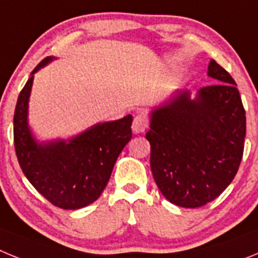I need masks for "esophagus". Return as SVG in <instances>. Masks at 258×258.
Masks as SVG:
<instances>
[{
  "label": "esophagus",
  "mask_w": 258,
  "mask_h": 258,
  "mask_svg": "<svg viewBox=\"0 0 258 258\" xmlns=\"http://www.w3.org/2000/svg\"><path fill=\"white\" fill-rule=\"evenodd\" d=\"M132 129L136 134L143 133L147 129V118L143 115H137L133 120V124H132Z\"/></svg>",
  "instance_id": "34e87169"
}]
</instances>
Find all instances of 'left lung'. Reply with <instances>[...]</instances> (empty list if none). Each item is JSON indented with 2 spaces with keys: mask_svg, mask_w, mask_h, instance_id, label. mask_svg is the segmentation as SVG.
I'll return each mask as SVG.
<instances>
[{
  "mask_svg": "<svg viewBox=\"0 0 258 258\" xmlns=\"http://www.w3.org/2000/svg\"><path fill=\"white\" fill-rule=\"evenodd\" d=\"M213 85L191 98L175 90L150 112L152 175L166 200L182 208L206 206L231 183L240 165L245 111L236 84L211 59Z\"/></svg>",
  "mask_w": 258,
  "mask_h": 258,
  "instance_id": "1",
  "label": "left lung"
}]
</instances>
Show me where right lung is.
I'll return each mask as SVG.
<instances>
[{
	"label": "right lung",
	"instance_id": "obj_1",
	"mask_svg": "<svg viewBox=\"0 0 258 258\" xmlns=\"http://www.w3.org/2000/svg\"><path fill=\"white\" fill-rule=\"evenodd\" d=\"M54 59L47 56L32 71L18 97L14 145L23 173L42 197L61 209H80L103 192L118 155L132 140L133 116L98 122L68 140H36L28 124L32 85L36 72Z\"/></svg>",
	"mask_w": 258,
	"mask_h": 258
}]
</instances>
